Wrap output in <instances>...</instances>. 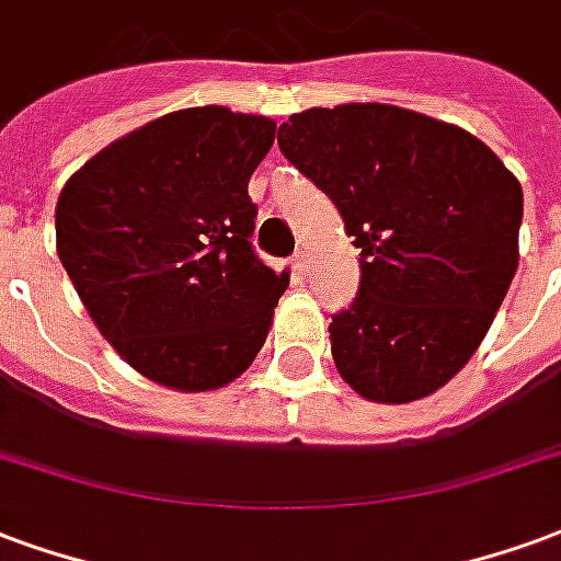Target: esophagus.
I'll return each mask as SVG.
<instances>
[{
	"label": "esophagus",
	"instance_id": "esophagus-1",
	"mask_svg": "<svg viewBox=\"0 0 561 561\" xmlns=\"http://www.w3.org/2000/svg\"><path fill=\"white\" fill-rule=\"evenodd\" d=\"M293 272H296V275H301V277H308V272H310V256L305 251H296L293 253Z\"/></svg>",
	"mask_w": 561,
	"mask_h": 561
}]
</instances>
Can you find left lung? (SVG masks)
<instances>
[{
    "label": "left lung",
    "instance_id": "obj_1",
    "mask_svg": "<svg viewBox=\"0 0 561 561\" xmlns=\"http://www.w3.org/2000/svg\"><path fill=\"white\" fill-rule=\"evenodd\" d=\"M277 146L362 251L331 355L367 400L410 403L472 358L517 272L520 182L457 125L391 104L305 110Z\"/></svg>",
    "mask_w": 561,
    "mask_h": 561
}]
</instances>
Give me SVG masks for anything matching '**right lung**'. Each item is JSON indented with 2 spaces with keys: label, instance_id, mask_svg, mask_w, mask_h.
<instances>
[{
  "label": "right lung",
  "instance_id": "right-lung-1",
  "mask_svg": "<svg viewBox=\"0 0 561 561\" xmlns=\"http://www.w3.org/2000/svg\"><path fill=\"white\" fill-rule=\"evenodd\" d=\"M272 142V118L179 110L98 151L59 194L56 248L77 296L161 386H227L263 350L289 284L251 241L248 182Z\"/></svg>",
  "mask_w": 561,
  "mask_h": 561
}]
</instances>
